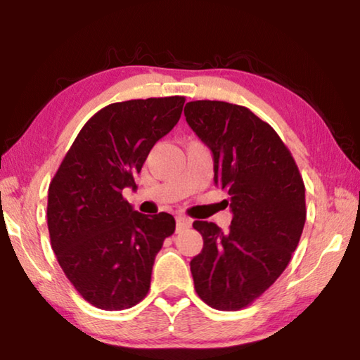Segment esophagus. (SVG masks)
I'll use <instances>...</instances> for the list:
<instances>
[{
    "label": "esophagus",
    "mask_w": 360,
    "mask_h": 360,
    "mask_svg": "<svg viewBox=\"0 0 360 360\" xmlns=\"http://www.w3.org/2000/svg\"><path fill=\"white\" fill-rule=\"evenodd\" d=\"M192 225V221L186 216H178L176 217V231H181L184 229H188Z\"/></svg>",
    "instance_id": "esophagus-1"
}]
</instances>
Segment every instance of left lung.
<instances>
[{
    "instance_id": "left-lung-1",
    "label": "left lung",
    "mask_w": 360,
    "mask_h": 360,
    "mask_svg": "<svg viewBox=\"0 0 360 360\" xmlns=\"http://www.w3.org/2000/svg\"><path fill=\"white\" fill-rule=\"evenodd\" d=\"M184 114L210 146L214 184L229 193L233 212L225 233L214 222H193L203 236L191 260L195 290L211 308L238 311L289 265L307 221L304 184L288 146L251 109L197 100Z\"/></svg>"
}]
</instances>
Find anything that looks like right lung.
Wrapping results in <instances>:
<instances>
[{"label":"right lung","mask_w":360,"mask_h":360,"mask_svg":"<svg viewBox=\"0 0 360 360\" xmlns=\"http://www.w3.org/2000/svg\"><path fill=\"white\" fill-rule=\"evenodd\" d=\"M184 96L112 103L87 120L49 186L47 227L66 278L90 304L119 311L148 295L152 266L174 233L168 212L146 216L122 195L158 139L181 117Z\"/></svg>","instance_id":"obj_1"}]
</instances>
